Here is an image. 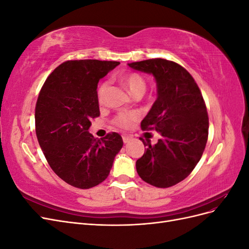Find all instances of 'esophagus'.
<instances>
[{
    "label": "esophagus",
    "instance_id": "34e87169",
    "mask_svg": "<svg viewBox=\"0 0 249 249\" xmlns=\"http://www.w3.org/2000/svg\"><path fill=\"white\" fill-rule=\"evenodd\" d=\"M123 140H124V143H127V142L131 141V138H130L129 136H126V135H124V136H123Z\"/></svg>",
    "mask_w": 249,
    "mask_h": 249
}]
</instances>
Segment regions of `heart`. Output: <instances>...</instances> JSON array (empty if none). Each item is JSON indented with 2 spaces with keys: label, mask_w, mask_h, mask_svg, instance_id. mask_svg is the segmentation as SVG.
<instances>
[{
  "label": "heart",
  "mask_w": 249,
  "mask_h": 249,
  "mask_svg": "<svg viewBox=\"0 0 249 249\" xmlns=\"http://www.w3.org/2000/svg\"><path fill=\"white\" fill-rule=\"evenodd\" d=\"M120 84L129 90L132 95L143 94L146 89V82L137 72H129L123 74L118 78ZM109 83L103 82L97 89V101L102 105L106 99V93L108 90ZM136 118L135 114H124V113H119L115 116L113 123L120 127H129L132 124L133 120Z\"/></svg>",
  "instance_id": "1"
}]
</instances>
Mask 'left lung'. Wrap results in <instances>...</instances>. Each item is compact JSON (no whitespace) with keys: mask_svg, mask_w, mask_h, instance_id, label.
<instances>
[{"mask_svg":"<svg viewBox=\"0 0 249 249\" xmlns=\"http://www.w3.org/2000/svg\"><path fill=\"white\" fill-rule=\"evenodd\" d=\"M132 69L152 73L158 96L141 122L142 130H156L161 138L146 146L136 162L139 177L158 188L182 182L199 162L209 134V116L200 89L182 65L156 58L127 64Z\"/></svg>","mask_w":249,"mask_h":249,"instance_id":"8db88e82","label":"left lung"}]
</instances>
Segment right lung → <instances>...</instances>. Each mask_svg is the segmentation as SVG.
Returning a JSON list of instances; mask_svg holds the SVG:
<instances>
[{"instance_id": "right-lung-1", "label": "right lung", "mask_w": 249, "mask_h": 249, "mask_svg": "<svg viewBox=\"0 0 249 249\" xmlns=\"http://www.w3.org/2000/svg\"><path fill=\"white\" fill-rule=\"evenodd\" d=\"M119 64L69 60L47 78L35 107V131L43 155L65 183L89 189L109 176L124 141L118 133L95 139L89 133L100 116L97 83Z\"/></svg>"}]
</instances>
